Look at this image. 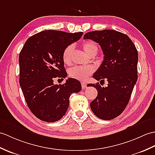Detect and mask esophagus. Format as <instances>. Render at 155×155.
<instances>
[{"label": "esophagus", "instance_id": "1", "mask_svg": "<svg viewBox=\"0 0 155 155\" xmlns=\"http://www.w3.org/2000/svg\"><path fill=\"white\" fill-rule=\"evenodd\" d=\"M86 85H87V84L86 83V82H82V83H81V86H82V88H85L86 87Z\"/></svg>", "mask_w": 155, "mask_h": 155}]
</instances>
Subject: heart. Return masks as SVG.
<instances>
[{
    "instance_id": "heart-1",
    "label": "heart",
    "mask_w": 155,
    "mask_h": 155,
    "mask_svg": "<svg viewBox=\"0 0 155 155\" xmlns=\"http://www.w3.org/2000/svg\"><path fill=\"white\" fill-rule=\"evenodd\" d=\"M82 47L84 51L91 57L94 56L98 51V46L94 41L92 40L84 41L82 44ZM73 53L74 46L73 45H69L66 47L63 53V60L64 63L67 64L71 63L72 60H73ZM93 71L94 70L91 67L77 66L71 68L69 71V74L71 78L78 81H84L88 78L90 75L93 73Z\"/></svg>"
}]
</instances>
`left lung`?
I'll use <instances>...</instances> for the list:
<instances>
[{
    "mask_svg": "<svg viewBox=\"0 0 155 155\" xmlns=\"http://www.w3.org/2000/svg\"><path fill=\"white\" fill-rule=\"evenodd\" d=\"M83 38L92 39L101 47L104 61L93 78L108 82L105 88L99 82L88 84L98 90L91 108L101 120H112L125 109L137 81V50L127 35L116 30L89 31Z\"/></svg>",
    "mask_w": 155,
    "mask_h": 155,
    "instance_id": "8db88e82",
    "label": "left lung"
}]
</instances>
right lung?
I'll return each mask as SVG.
<instances>
[{
	"label": "right lung",
	"instance_id": "right-lung-1",
	"mask_svg": "<svg viewBox=\"0 0 155 155\" xmlns=\"http://www.w3.org/2000/svg\"><path fill=\"white\" fill-rule=\"evenodd\" d=\"M82 32L67 33L45 30L29 38L19 55L20 85L27 105L33 114L46 122L61 120L69 107L72 93L81 91V82L68 78L54 84V78H65L63 53L78 41Z\"/></svg>",
	"mask_w": 155,
	"mask_h": 155
}]
</instances>
